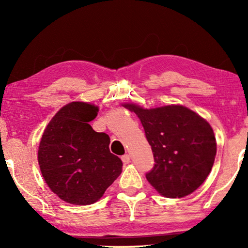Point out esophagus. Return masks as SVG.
Masks as SVG:
<instances>
[{
  "label": "esophagus",
  "mask_w": 248,
  "mask_h": 248,
  "mask_svg": "<svg viewBox=\"0 0 248 248\" xmlns=\"http://www.w3.org/2000/svg\"><path fill=\"white\" fill-rule=\"evenodd\" d=\"M121 159H123L124 164H129L130 161H131V157H130L129 154H124V155H123V156H121Z\"/></svg>",
  "instance_id": "34e87169"
}]
</instances>
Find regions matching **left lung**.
<instances>
[{
  "label": "left lung",
  "instance_id": "1",
  "mask_svg": "<svg viewBox=\"0 0 248 248\" xmlns=\"http://www.w3.org/2000/svg\"><path fill=\"white\" fill-rule=\"evenodd\" d=\"M143 125L154 167L146 179L159 195L183 198L198 189L215 163L217 141L207 120L183 105L143 108L125 103Z\"/></svg>",
  "mask_w": 248,
  "mask_h": 248
}]
</instances>
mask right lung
Listing matches in <instances>:
<instances>
[{
	"label": "right lung",
	"mask_w": 248,
	"mask_h": 248,
	"mask_svg": "<svg viewBox=\"0 0 248 248\" xmlns=\"http://www.w3.org/2000/svg\"><path fill=\"white\" fill-rule=\"evenodd\" d=\"M98 107L72 102L52 117L41 137L38 163L46 184L61 200L95 203L123 171V162L109 151L108 134L89 124Z\"/></svg>",
	"instance_id": "right-lung-1"
}]
</instances>
